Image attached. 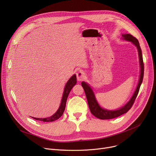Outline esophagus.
<instances>
[{
  "mask_svg": "<svg viewBox=\"0 0 156 156\" xmlns=\"http://www.w3.org/2000/svg\"><path fill=\"white\" fill-rule=\"evenodd\" d=\"M76 76H77V80L78 81H82L85 76V74L82 71H79L76 73Z\"/></svg>",
  "mask_w": 156,
  "mask_h": 156,
  "instance_id": "1",
  "label": "esophagus"
}]
</instances>
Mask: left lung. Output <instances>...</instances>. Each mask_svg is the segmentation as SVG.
<instances>
[{
  "label": "left lung",
  "instance_id": "8db88e82",
  "mask_svg": "<svg viewBox=\"0 0 156 156\" xmlns=\"http://www.w3.org/2000/svg\"><path fill=\"white\" fill-rule=\"evenodd\" d=\"M122 39L125 40L128 42H132L137 48L138 54V57H139V62H140V76H139V80L138 83L137 85V87L135 89V90L133 94V95L131 97V99L129 100V101L123 106H122L121 108L115 109V110H108L102 108L101 106L98 103L95 95L94 94V92L93 91L92 88L90 86L87 82L85 81H82L81 82V86L83 87L84 91L86 94V97L88 101V104L89 106L90 110V112L96 118L101 119H110L112 118H115L118 116H120L121 115L123 114L126 113L133 105L136 97L138 94L139 89H140V85L142 83L143 78H144V62H143V57H142V50L140 47V44L138 40L133 37L130 34H122Z\"/></svg>",
  "mask_w": 156,
  "mask_h": 156
}]
</instances>
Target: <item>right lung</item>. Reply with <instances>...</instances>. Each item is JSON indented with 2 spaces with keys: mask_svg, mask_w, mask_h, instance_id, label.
<instances>
[{
  "mask_svg": "<svg viewBox=\"0 0 156 156\" xmlns=\"http://www.w3.org/2000/svg\"><path fill=\"white\" fill-rule=\"evenodd\" d=\"M76 82H77L76 76V75H73L69 78V80L67 81L66 84V85H65L64 92H63V95H62L61 102V104L59 105V109H57V111L53 114L52 116H51L50 117H48V118H34V117H31V118L36 119V120L42 121L44 122H52V121L58 119L60 117L62 116V115L63 114V112L65 110L66 104V101H67V99H68V97L69 95V94L70 91L71 90L72 88L76 84Z\"/></svg>",
  "mask_w": 156,
  "mask_h": 156,
  "instance_id": "add662e5",
  "label": "right lung"
}]
</instances>
